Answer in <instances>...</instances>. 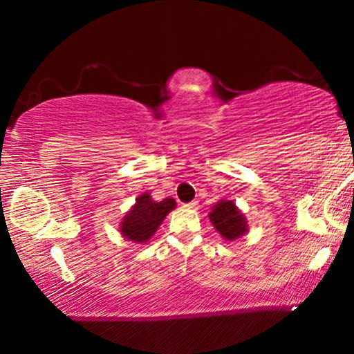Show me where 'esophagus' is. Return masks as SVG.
Returning a JSON list of instances; mask_svg holds the SVG:
<instances>
[{"mask_svg":"<svg viewBox=\"0 0 354 354\" xmlns=\"http://www.w3.org/2000/svg\"><path fill=\"white\" fill-rule=\"evenodd\" d=\"M187 207V209H196L198 207V201H190V203H187V205H183Z\"/></svg>","mask_w":354,"mask_h":354,"instance_id":"34e87169","label":"esophagus"}]
</instances>
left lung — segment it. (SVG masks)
<instances>
[{"mask_svg": "<svg viewBox=\"0 0 354 354\" xmlns=\"http://www.w3.org/2000/svg\"><path fill=\"white\" fill-rule=\"evenodd\" d=\"M209 219L216 230L224 236L225 240H236L248 232L245 216L241 214L234 201L221 200L212 206Z\"/></svg>", "mask_w": 354, "mask_h": 354, "instance_id": "left-lung-1", "label": "left lung"}]
</instances>
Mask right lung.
Wrapping results in <instances>:
<instances>
[{
  "label": "right lung",
  "instance_id": "obj_1",
  "mask_svg": "<svg viewBox=\"0 0 354 354\" xmlns=\"http://www.w3.org/2000/svg\"><path fill=\"white\" fill-rule=\"evenodd\" d=\"M176 207V200L164 198L162 201H154L149 193H143L137 198L127 214L120 222V234L135 243H145L154 235L161 222Z\"/></svg>",
  "mask_w": 354,
  "mask_h": 354
}]
</instances>
